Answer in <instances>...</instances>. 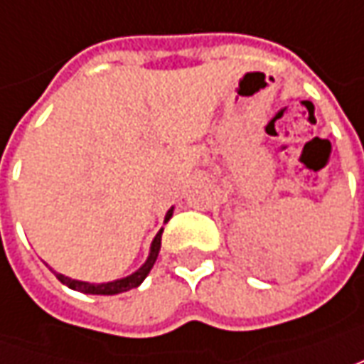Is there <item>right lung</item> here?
I'll use <instances>...</instances> for the list:
<instances>
[{
    "label": "right lung",
    "instance_id": "right-lung-1",
    "mask_svg": "<svg viewBox=\"0 0 364 364\" xmlns=\"http://www.w3.org/2000/svg\"><path fill=\"white\" fill-rule=\"evenodd\" d=\"M173 218V207H171L169 211H167V215H165V223ZM161 233L163 230H159V233L155 235V240H153V244H151V250H149V256L144 259V264L141 268L136 269V272H132L131 276H127V278H119V280H112V282H102V284H92V282H82V280H72L68 276H64V274H56V278L62 284H66L68 288L72 290H78L82 294H100V296H112V294H120V292H127V290H132V288H136V286H141L143 280L149 276V272L151 268L155 266V262H157L159 256V250H161Z\"/></svg>",
    "mask_w": 364,
    "mask_h": 364
}]
</instances>
